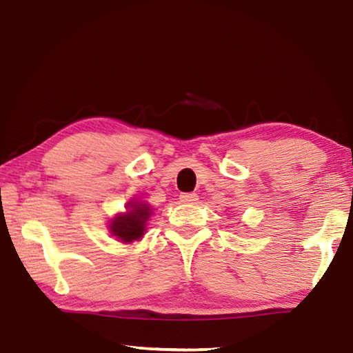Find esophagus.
<instances>
[{
	"label": "esophagus",
	"mask_w": 353,
	"mask_h": 353,
	"mask_svg": "<svg viewBox=\"0 0 353 353\" xmlns=\"http://www.w3.org/2000/svg\"><path fill=\"white\" fill-rule=\"evenodd\" d=\"M180 200H181L183 203H195L199 200V197H197V194L188 192V194H181L180 195Z\"/></svg>",
	"instance_id": "34e87169"
}]
</instances>
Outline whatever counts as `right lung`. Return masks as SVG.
I'll return each mask as SVG.
<instances>
[{
	"mask_svg": "<svg viewBox=\"0 0 353 353\" xmlns=\"http://www.w3.org/2000/svg\"><path fill=\"white\" fill-rule=\"evenodd\" d=\"M132 210L126 214L118 216L112 221L110 232L123 243H131L134 240L142 238L145 232V224L148 221L151 211L148 205L143 203H131Z\"/></svg>",
	"mask_w": 353,
	"mask_h": 353,
	"instance_id": "1",
	"label": "right lung"
}]
</instances>
